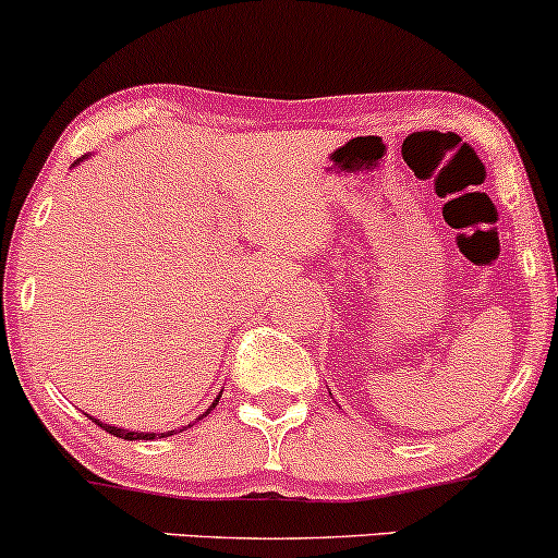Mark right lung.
<instances>
[{"mask_svg": "<svg viewBox=\"0 0 558 558\" xmlns=\"http://www.w3.org/2000/svg\"><path fill=\"white\" fill-rule=\"evenodd\" d=\"M83 160H85V156H83V158H77V163H83ZM77 163H72V166H77ZM220 395H223V392H220ZM220 395H218V398L213 400V405L207 408V411H205L203 415H207V413L213 411L215 405H218ZM203 415H199V418H194V424H197V421H203ZM96 424H98L100 428H106V432H109V434L119 436V439H126V441H134V439H160V436H171V432H169V434H143V432H130V428H119V426H111V424H100V421H96ZM194 424H190V428H192ZM184 428H186V426H181L179 432H184Z\"/></svg>", "mask_w": 558, "mask_h": 558, "instance_id": "obj_1", "label": "right lung"}]
</instances>
